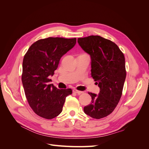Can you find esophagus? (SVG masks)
I'll return each instance as SVG.
<instances>
[{
    "label": "esophagus",
    "mask_w": 149,
    "mask_h": 149,
    "mask_svg": "<svg viewBox=\"0 0 149 149\" xmlns=\"http://www.w3.org/2000/svg\"><path fill=\"white\" fill-rule=\"evenodd\" d=\"M73 91L74 93H76V94H78V95H79V94H82L83 92V91H78V90H77V89H73Z\"/></svg>",
    "instance_id": "esophagus-1"
}]
</instances>
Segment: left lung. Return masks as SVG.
I'll return each mask as SVG.
<instances>
[{
  "mask_svg": "<svg viewBox=\"0 0 149 149\" xmlns=\"http://www.w3.org/2000/svg\"><path fill=\"white\" fill-rule=\"evenodd\" d=\"M91 56V76L100 88L99 94L88 93L92 100L84 107L86 114L99 119L111 114L123 94L126 77L125 58L117 45L98 35L78 38Z\"/></svg>",
  "mask_w": 149,
  "mask_h": 149,
  "instance_id": "1",
  "label": "left lung"
}]
</instances>
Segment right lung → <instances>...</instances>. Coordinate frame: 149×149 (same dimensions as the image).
<instances>
[{
    "mask_svg": "<svg viewBox=\"0 0 149 149\" xmlns=\"http://www.w3.org/2000/svg\"><path fill=\"white\" fill-rule=\"evenodd\" d=\"M76 38L48 37L33 43L24 56L22 81L25 96L35 114L47 119L59 115L71 89H59L49 84L60 58L73 48Z\"/></svg>",
    "mask_w": 149,
    "mask_h": 149,
    "instance_id": "1",
    "label": "right lung"
}]
</instances>
